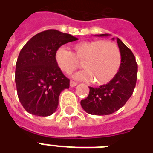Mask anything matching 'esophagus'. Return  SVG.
I'll return each mask as SVG.
<instances>
[{"mask_svg":"<svg viewBox=\"0 0 153 153\" xmlns=\"http://www.w3.org/2000/svg\"><path fill=\"white\" fill-rule=\"evenodd\" d=\"M78 84V83H76V82H74V81H73V80H71L70 82V87H75Z\"/></svg>","mask_w":153,"mask_h":153,"instance_id":"1","label":"esophagus"}]
</instances>
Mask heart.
I'll use <instances>...</instances> for the list:
<instances>
[{
    "mask_svg": "<svg viewBox=\"0 0 153 153\" xmlns=\"http://www.w3.org/2000/svg\"><path fill=\"white\" fill-rule=\"evenodd\" d=\"M54 59L61 71L70 74L81 65L84 70L74 74L79 80L93 79L96 85H103L112 80L121 65V54L111 41L93 40L74 44L72 52L60 47L55 51Z\"/></svg>",
    "mask_w": 153,
    "mask_h": 153,
    "instance_id": "heart-1",
    "label": "heart"
}]
</instances>
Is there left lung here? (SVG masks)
<instances>
[{"label":"left lung","mask_w":153,"mask_h":153,"mask_svg":"<svg viewBox=\"0 0 153 153\" xmlns=\"http://www.w3.org/2000/svg\"><path fill=\"white\" fill-rule=\"evenodd\" d=\"M101 37L108 34H100ZM114 40V38H112ZM121 54V65L112 80L99 88L89 87V94L81 101L83 109L88 114L106 115L120 109L134 93L138 73V65L131 50L116 38Z\"/></svg>","instance_id":"left-lung-1"}]
</instances>
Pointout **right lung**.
I'll return each mask as SVG.
<instances>
[{
  "label": "right lung",
  "mask_w": 153,
  "mask_h": 153,
  "mask_svg": "<svg viewBox=\"0 0 153 153\" xmlns=\"http://www.w3.org/2000/svg\"><path fill=\"white\" fill-rule=\"evenodd\" d=\"M78 38L58 30L41 32L22 48L15 68L19 102L28 113L48 116L56 111L61 91L70 88V79L57 66V48Z\"/></svg>",
  "instance_id": "obj_1"
}]
</instances>
